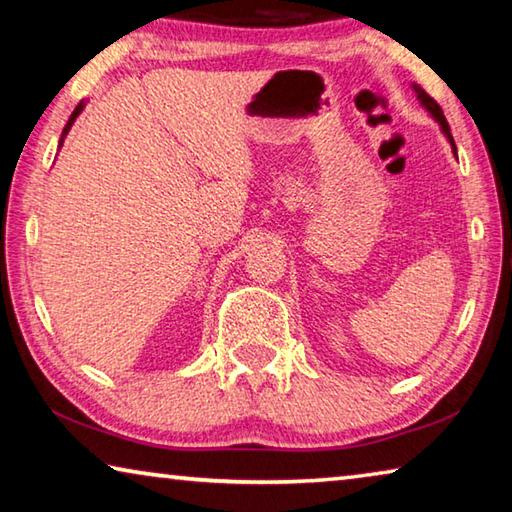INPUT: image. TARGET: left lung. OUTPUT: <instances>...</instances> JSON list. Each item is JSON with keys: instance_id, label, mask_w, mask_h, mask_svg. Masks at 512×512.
<instances>
[{"instance_id": "obj_1", "label": "left lung", "mask_w": 512, "mask_h": 512, "mask_svg": "<svg viewBox=\"0 0 512 512\" xmlns=\"http://www.w3.org/2000/svg\"><path fill=\"white\" fill-rule=\"evenodd\" d=\"M415 88V92H418V99L422 101V106L427 108L433 117H436L438 121H440V126H443V131H445V135L449 137V142H452V146H454V151H456V144H454V137H452V133H449V124H447V119H445V115H443V108L438 106L436 103V99L433 97H429L427 92H424L422 88H418V85H413Z\"/></svg>"}]
</instances>
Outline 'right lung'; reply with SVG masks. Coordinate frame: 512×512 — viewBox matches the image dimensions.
<instances>
[{"label":"right lung","mask_w":512,"mask_h":512,"mask_svg":"<svg viewBox=\"0 0 512 512\" xmlns=\"http://www.w3.org/2000/svg\"><path fill=\"white\" fill-rule=\"evenodd\" d=\"M83 110V103H79V106H76L74 108V112H72V117H69V121H67V126H65V131H63V137L67 135V131H69V128H72V124H74V119L76 117H79V112ZM60 144H63V140H60Z\"/></svg>","instance_id":"add662e5"}]
</instances>
